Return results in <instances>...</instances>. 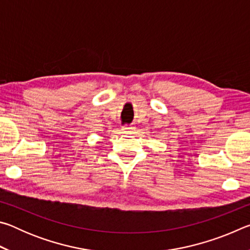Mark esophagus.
I'll use <instances>...</instances> for the list:
<instances>
[{
	"instance_id": "34e87169",
	"label": "esophagus",
	"mask_w": 250,
	"mask_h": 250,
	"mask_svg": "<svg viewBox=\"0 0 250 250\" xmlns=\"http://www.w3.org/2000/svg\"><path fill=\"white\" fill-rule=\"evenodd\" d=\"M134 126H132V125H124L122 126V131H124L125 133H129V134H131V133H133V131H134Z\"/></svg>"
}]
</instances>
